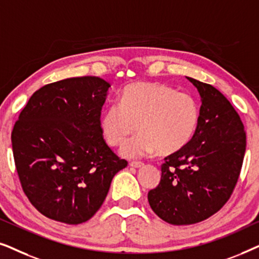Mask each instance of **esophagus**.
<instances>
[{
    "mask_svg": "<svg viewBox=\"0 0 259 259\" xmlns=\"http://www.w3.org/2000/svg\"><path fill=\"white\" fill-rule=\"evenodd\" d=\"M130 166L131 167H134V168H140L144 166V162H140V161H132L130 162Z\"/></svg>",
    "mask_w": 259,
    "mask_h": 259,
    "instance_id": "obj_1",
    "label": "esophagus"
}]
</instances>
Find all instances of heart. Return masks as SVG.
I'll list each match as a JSON object with an SVG mask.
<instances>
[{"label": "heart", "mask_w": 259, "mask_h": 259, "mask_svg": "<svg viewBox=\"0 0 259 259\" xmlns=\"http://www.w3.org/2000/svg\"><path fill=\"white\" fill-rule=\"evenodd\" d=\"M199 120V106L192 95L159 82H133L120 95L119 105L105 109L100 128L106 143L120 146L126 158L146 157L158 151L172 154L192 139Z\"/></svg>", "instance_id": "heart-1"}]
</instances>
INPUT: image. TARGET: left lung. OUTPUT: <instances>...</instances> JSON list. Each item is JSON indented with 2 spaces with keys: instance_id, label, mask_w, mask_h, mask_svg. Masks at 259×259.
Masks as SVG:
<instances>
[{
  "instance_id": "left-lung-1",
  "label": "left lung",
  "mask_w": 259,
  "mask_h": 259,
  "mask_svg": "<svg viewBox=\"0 0 259 259\" xmlns=\"http://www.w3.org/2000/svg\"><path fill=\"white\" fill-rule=\"evenodd\" d=\"M199 92V120L192 139L169 154L161 179L148 192L152 210L173 225L205 221L231 197L242 169L246 134L238 113L217 88L192 77Z\"/></svg>"
}]
</instances>
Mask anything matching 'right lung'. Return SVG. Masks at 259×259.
<instances>
[{
	"mask_svg": "<svg viewBox=\"0 0 259 259\" xmlns=\"http://www.w3.org/2000/svg\"><path fill=\"white\" fill-rule=\"evenodd\" d=\"M107 81L69 77L31 95L12 132L21 186L35 208L66 224L87 222L101 207L112 179L127 161L100 128Z\"/></svg>",
	"mask_w": 259,
	"mask_h": 259,
	"instance_id": "add662e5",
	"label": "right lung"
}]
</instances>
